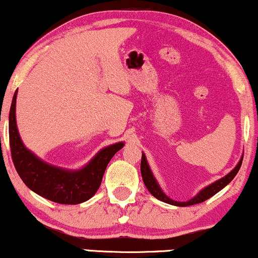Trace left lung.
<instances>
[{
    "label": "left lung",
    "instance_id": "left-lung-1",
    "mask_svg": "<svg viewBox=\"0 0 258 258\" xmlns=\"http://www.w3.org/2000/svg\"><path fill=\"white\" fill-rule=\"evenodd\" d=\"M242 162H243V156H242V158H240V161L238 162V164L236 165V168H234L232 171H230L229 174H227L226 176H224V177L220 178V180L213 182V183H212V184L207 185V187H205L204 189H201V190L199 191V193L195 195L194 198H191L190 200L184 201V202L172 200V199L168 198L167 195L163 193V190L161 189V187H159L158 182L156 181L155 176H153L151 169H150V167H149L148 161H146V157H145L144 153H143V155H142V163H140V171H142V177H143V181H144V183L146 185V188H148V190L156 199H158V200L165 202V204L174 205V206L187 207V206H191V205H197V204H200V202L206 201L207 199H210L211 197H213L214 194H217L218 191H220L224 187H226V185L229 184L230 182L233 180V177L237 175V172L239 171L240 165H242Z\"/></svg>",
    "mask_w": 258,
    "mask_h": 258
}]
</instances>
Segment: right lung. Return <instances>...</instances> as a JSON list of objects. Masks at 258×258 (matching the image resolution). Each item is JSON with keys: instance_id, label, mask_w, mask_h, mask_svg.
Wrapping results in <instances>:
<instances>
[{"instance_id": "1", "label": "right lung", "mask_w": 258, "mask_h": 258, "mask_svg": "<svg viewBox=\"0 0 258 258\" xmlns=\"http://www.w3.org/2000/svg\"><path fill=\"white\" fill-rule=\"evenodd\" d=\"M16 95L18 90L13 96L9 110V144L13 163L24 183L40 197L61 205H77L93 198L100 187L109 161L122 149L123 143L102 149L80 170H67L47 164L22 143L16 126Z\"/></svg>"}]
</instances>
